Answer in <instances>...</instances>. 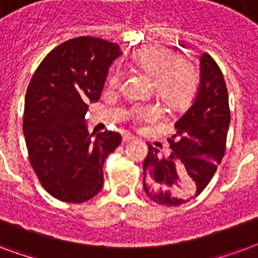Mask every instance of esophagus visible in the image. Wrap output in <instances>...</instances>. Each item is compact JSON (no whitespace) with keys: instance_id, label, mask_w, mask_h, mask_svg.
<instances>
[{"instance_id":"esophagus-1","label":"esophagus","mask_w":258,"mask_h":258,"mask_svg":"<svg viewBox=\"0 0 258 258\" xmlns=\"http://www.w3.org/2000/svg\"><path fill=\"white\" fill-rule=\"evenodd\" d=\"M135 140H136V137L132 136V135H125V136H123V139H122V142L125 143V144H126V143L135 142Z\"/></svg>"}]
</instances>
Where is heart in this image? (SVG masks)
Returning a JSON list of instances; mask_svg holds the SVG:
<instances>
[{"instance_id":"heart-1","label":"heart","mask_w":258,"mask_h":258,"mask_svg":"<svg viewBox=\"0 0 258 258\" xmlns=\"http://www.w3.org/2000/svg\"><path fill=\"white\" fill-rule=\"evenodd\" d=\"M133 66L152 78V88L157 96L170 108L185 104L197 89L198 74L188 59H184L165 46L152 45L137 50L132 56ZM121 71L115 70L110 75L111 85H118ZM159 116L155 106L137 108L139 121H154Z\"/></svg>"}]
</instances>
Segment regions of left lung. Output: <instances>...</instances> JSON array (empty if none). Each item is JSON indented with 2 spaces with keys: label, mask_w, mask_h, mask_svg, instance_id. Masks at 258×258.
<instances>
[{
  "label": "left lung",
  "mask_w": 258,
  "mask_h": 258,
  "mask_svg": "<svg viewBox=\"0 0 258 258\" xmlns=\"http://www.w3.org/2000/svg\"><path fill=\"white\" fill-rule=\"evenodd\" d=\"M168 139L169 154L148 144L143 185L159 205L178 206L202 192L224 157L229 127L228 92L221 70L208 53L201 56V80L191 106Z\"/></svg>",
  "instance_id": "8db88e82"
}]
</instances>
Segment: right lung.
Wrapping results in <instances>:
<instances>
[{
    "label": "right lung",
    "instance_id": "right-lung-1",
    "mask_svg": "<svg viewBox=\"0 0 258 258\" xmlns=\"http://www.w3.org/2000/svg\"><path fill=\"white\" fill-rule=\"evenodd\" d=\"M116 44L93 37L66 41L45 56L26 92L23 133L30 163L48 192L82 204L103 188V165L121 144L116 132L90 135L89 103L99 101Z\"/></svg>",
    "mask_w": 258,
    "mask_h": 258
}]
</instances>
